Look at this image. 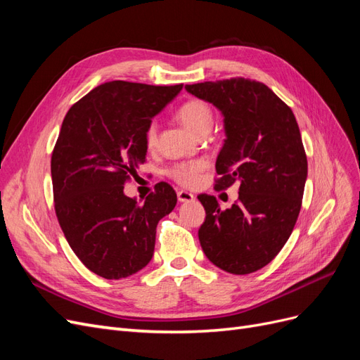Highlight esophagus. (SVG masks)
I'll list each match as a JSON object with an SVG mask.
<instances>
[{
	"label": "esophagus",
	"mask_w": 360,
	"mask_h": 360,
	"mask_svg": "<svg viewBox=\"0 0 360 360\" xmlns=\"http://www.w3.org/2000/svg\"><path fill=\"white\" fill-rule=\"evenodd\" d=\"M177 198H179L180 202H192L195 200L193 195L191 192H186V191H179Z\"/></svg>",
	"instance_id": "obj_1"
}]
</instances>
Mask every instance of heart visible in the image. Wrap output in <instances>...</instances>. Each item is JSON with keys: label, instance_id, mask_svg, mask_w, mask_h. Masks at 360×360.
<instances>
[{"label": "heart", "instance_id": "heart-1", "mask_svg": "<svg viewBox=\"0 0 360 360\" xmlns=\"http://www.w3.org/2000/svg\"><path fill=\"white\" fill-rule=\"evenodd\" d=\"M177 118L181 124L193 135H200L210 130L213 126V112L210 106L200 99H192L184 102L177 111ZM158 139V123L151 122L146 130V146L148 148L155 147ZM205 168L202 160L180 162L172 165L168 171L169 176L183 186H193L200 180V174Z\"/></svg>", "mask_w": 360, "mask_h": 360}]
</instances>
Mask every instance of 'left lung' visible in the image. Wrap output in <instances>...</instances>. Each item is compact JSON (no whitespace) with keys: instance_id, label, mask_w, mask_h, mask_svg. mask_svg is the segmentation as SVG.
<instances>
[{"instance_id":"left-lung-1","label":"left lung","mask_w":360,"mask_h":360,"mask_svg":"<svg viewBox=\"0 0 360 360\" xmlns=\"http://www.w3.org/2000/svg\"><path fill=\"white\" fill-rule=\"evenodd\" d=\"M224 117L216 189L240 183L238 201L221 210L200 195L205 221L198 238L205 257L233 275L267 266L288 240L300 212L308 160L290 108L267 85L245 78L184 86Z\"/></svg>"}]
</instances>
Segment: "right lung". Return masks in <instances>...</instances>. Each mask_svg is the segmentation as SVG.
I'll list each match as a JSON object with an SVG mask.
<instances>
[{
  "label": "right lung",
  "instance_id": "obj_1",
  "mask_svg": "<svg viewBox=\"0 0 360 360\" xmlns=\"http://www.w3.org/2000/svg\"><path fill=\"white\" fill-rule=\"evenodd\" d=\"M183 85L111 81L76 102L63 120L51 159L53 202L61 230L84 266L105 279L146 267L156 226L177 195L158 183L144 202L124 183L146 162V130Z\"/></svg>",
  "mask_w": 360,
  "mask_h": 360
}]
</instances>
